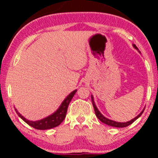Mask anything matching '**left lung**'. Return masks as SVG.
<instances>
[{
	"label": "left lung",
	"mask_w": 158,
	"mask_h": 158,
	"mask_svg": "<svg viewBox=\"0 0 158 158\" xmlns=\"http://www.w3.org/2000/svg\"><path fill=\"white\" fill-rule=\"evenodd\" d=\"M133 47L134 48L136 49L137 51H139V49H138V47H136V46L135 45V44H133ZM91 98H92V102H93V107H94V110H95V113H96V117L100 119V121H101L102 123H104V124H107V125H108V126H111V127H126L129 126V125H131L132 123L135 122V120H136L137 118H139V117L142 115V114L143 113V111H144L145 108L143 110H142V111H141L140 113H139V115H137L135 118H134L133 119H131V120L128 121V122H125V123H120V122H116V121H114V120H111V119H109V118H106L104 115H103L100 113V111H99L98 108H97V107H96V105L95 104V102H94V98H93V95H91Z\"/></svg>",
	"instance_id": "1"
}]
</instances>
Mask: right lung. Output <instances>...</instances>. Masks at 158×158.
Here are the masks:
<instances>
[{
	"label": "right lung",
	"mask_w": 158,
	"mask_h": 158,
	"mask_svg": "<svg viewBox=\"0 0 158 158\" xmlns=\"http://www.w3.org/2000/svg\"><path fill=\"white\" fill-rule=\"evenodd\" d=\"M77 89L73 91L72 93H69L68 96L65 98V100L62 101V103L61 104V105L59 106L58 109L54 111V113H52L51 115H48L46 118H43L40 120L37 121H31L28 120L26 118L23 116V115L17 111L16 108H15L17 115H19L20 118L24 121L25 123H27L29 126L34 127L35 129L37 130H48L51 129V128L56 127L59 126L60 124L62 123V121L65 119V115H66L67 109H68V106H69V103H70L71 100L73 97L74 94L76 93Z\"/></svg>",
	"instance_id": "add662e5"
}]
</instances>
